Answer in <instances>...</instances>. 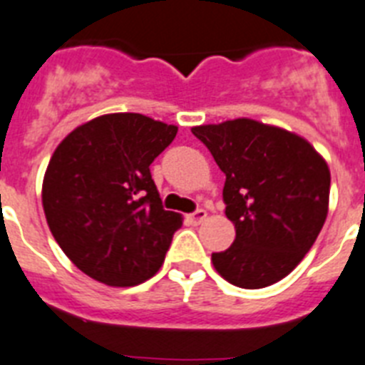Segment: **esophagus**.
<instances>
[{
	"label": "esophagus",
	"instance_id": "34e87169",
	"mask_svg": "<svg viewBox=\"0 0 365 365\" xmlns=\"http://www.w3.org/2000/svg\"><path fill=\"white\" fill-rule=\"evenodd\" d=\"M206 217H207L206 211L198 210V211H195V213H191V215H189L187 219L191 220V225H202V222L206 220Z\"/></svg>",
	"mask_w": 365,
	"mask_h": 365
}]
</instances>
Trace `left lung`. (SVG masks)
I'll use <instances>...</instances> for the list:
<instances>
[{"mask_svg":"<svg viewBox=\"0 0 365 365\" xmlns=\"http://www.w3.org/2000/svg\"><path fill=\"white\" fill-rule=\"evenodd\" d=\"M225 173L230 249L211 254L220 277L245 289L277 284L301 263L329 213L330 170L293 131L252 118L191 128Z\"/></svg>","mask_w":365,"mask_h":365,"instance_id":"8db88e82","label":"left lung"}]
</instances>
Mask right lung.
Returning a JSON list of instances; mask_svg holds the SVG:
<instances>
[{
  "mask_svg": "<svg viewBox=\"0 0 365 365\" xmlns=\"http://www.w3.org/2000/svg\"><path fill=\"white\" fill-rule=\"evenodd\" d=\"M178 128L139 113H109L78 125L55 148L44 215L70 262L94 280L130 287L163 265L182 215L161 206L150 165Z\"/></svg>",
  "mask_w": 365,
  "mask_h": 365,
  "instance_id": "1",
  "label": "right lung"
}]
</instances>
